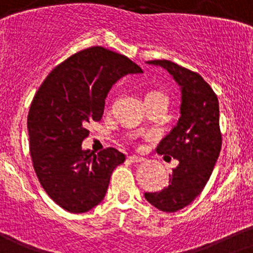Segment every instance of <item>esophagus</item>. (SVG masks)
<instances>
[{"mask_svg": "<svg viewBox=\"0 0 253 253\" xmlns=\"http://www.w3.org/2000/svg\"><path fill=\"white\" fill-rule=\"evenodd\" d=\"M128 159L132 163H142V161H145V159L141 158V156H137V155H131V156H128Z\"/></svg>", "mask_w": 253, "mask_h": 253, "instance_id": "1", "label": "esophagus"}]
</instances>
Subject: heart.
Here are the masks:
<instances>
[{
    "instance_id": "obj_1",
    "label": "heart",
    "mask_w": 253,
    "mask_h": 253,
    "mask_svg": "<svg viewBox=\"0 0 253 253\" xmlns=\"http://www.w3.org/2000/svg\"><path fill=\"white\" fill-rule=\"evenodd\" d=\"M158 94H161V93H159V92H150V93H147L146 95H158ZM161 95H164V94H161Z\"/></svg>"
}]
</instances>
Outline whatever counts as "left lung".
I'll use <instances>...</instances> for the list:
<instances>
[{"instance_id": "left-lung-1", "label": "left lung", "mask_w": 253, "mask_h": 253, "mask_svg": "<svg viewBox=\"0 0 253 253\" xmlns=\"http://www.w3.org/2000/svg\"><path fill=\"white\" fill-rule=\"evenodd\" d=\"M170 73L181 89L180 117L176 126L159 143L158 154L170 155L179 165L161 192L145 193L159 211H176L202 193L214 169L222 147L217 94L198 73L169 60H150Z\"/></svg>"}]
</instances>
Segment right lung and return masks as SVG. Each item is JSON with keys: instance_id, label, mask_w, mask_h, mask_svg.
I'll use <instances>...</instances> for the list:
<instances>
[{"instance_id": "obj_1", "label": "right lung", "mask_w": 253, "mask_h": 253, "mask_svg": "<svg viewBox=\"0 0 253 253\" xmlns=\"http://www.w3.org/2000/svg\"><path fill=\"white\" fill-rule=\"evenodd\" d=\"M142 69L127 56L92 46L56 65L31 102L27 116L30 154L38 179L70 213H84L106 195L116 166L126 160L113 147L82 149L88 122L99 121L113 84Z\"/></svg>"}]
</instances>
